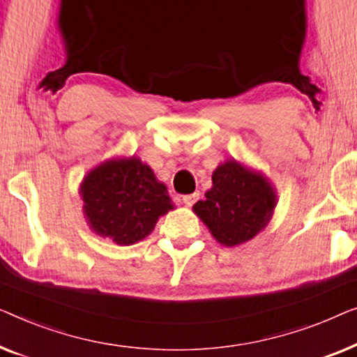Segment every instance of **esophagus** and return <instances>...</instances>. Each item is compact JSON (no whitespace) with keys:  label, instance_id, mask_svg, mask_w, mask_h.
Here are the masks:
<instances>
[{"label":"esophagus","instance_id":"34e87169","mask_svg":"<svg viewBox=\"0 0 357 357\" xmlns=\"http://www.w3.org/2000/svg\"><path fill=\"white\" fill-rule=\"evenodd\" d=\"M197 200H199V192L188 194V195H184V197H183V202L188 205V207H192V205L197 202Z\"/></svg>","mask_w":357,"mask_h":357}]
</instances>
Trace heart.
Returning <instances> with one entry per match:
<instances>
[{"instance_id":"1","label":"heart","mask_w":357,"mask_h":357,"mask_svg":"<svg viewBox=\"0 0 357 357\" xmlns=\"http://www.w3.org/2000/svg\"><path fill=\"white\" fill-rule=\"evenodd\" d=\"M38 1L40 0H27L29 3L26 4V6H24V9L21 11V17L24 19V21H26V19L35 17V14H37L38 8L40 9L38 16H42L43 13L47 14L45 17L52 16V14H53L52 11H53V8L56 6L58 0H42L40 3H38Z\"/></svg>"}]
</instances>
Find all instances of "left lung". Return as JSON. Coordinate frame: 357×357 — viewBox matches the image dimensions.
<instances>
[{"mask_svg": "<svg viewBox=\"0 0 357 357\" xmlns=\"http://www.w3.org/2000/svg\"><path fill=\"white\" fill-rule=\"evenodd\" d=\"M212 181V189L192 210L220 244H244L267 227L278 200L262 173L233 158L215 169Z\"/></svg>", "mask_w": 357, "mask_h": 357, "instance_id": "8db88e82", "label": "left lung"}]
</instances>
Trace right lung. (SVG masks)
<instances>
[{
    "instance_id": "add662e5",
    "label": "right lung",
    "mask_w": 357,
    "mask_h": 357,
    "mask_svg": "<svg viewBox=\"0 0 357 357\" xmlns=\"http://www.w3.org/2000/svg\"><path fill=\"white\" fill-rule=\"evenodd\" d=\"M90 229L119 245L139 243L174 210L168 189L137 157L113 158L90 169L79 189Z\"/></svg>"
}]
</instances>
